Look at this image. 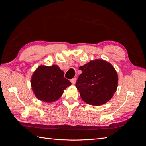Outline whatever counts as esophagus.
Wrapping results in <instances>:
<instances>
[{"label": "esophagus", "mask_w": 146, "mask_h": 146, "mask_svg": "<svg viewBox=\"0 0 146 146\" xmlns=\"http://www.w3.org/2000/svg\"><path fill=\"white\" fill-rule=\"evenodd\" d=\"M76 80H77L76 78H73L71 79V80H70V82H71V83L73 84V85H74V84L76 82Z\"/></svg>", "instance_id": "1"}]
</instances>
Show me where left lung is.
<instances>
[{"mask_svg": "<svg viewBox=\"0 0 146 146\" xmlns=\"http://www.w3.org/2000/svg\"><path fill=\"white\" fill-rule=\"evenodd\" d=\"M79 69L82 73L76 86L84 102L98 106L112 98L117 90L118 77L111 64L102 60H96L80 66Z\"/></svg>", "mask_w": 146, "mask_h": 146, "instance_id": "obj_1", "label": "left lung"}]
</instances>
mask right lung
Wrapping results in <instances>:
<instances>
[{
	"label": "right lung",
	"mask_w": 146,
	"mask_h": 146,
	"mask_svg": "<svg viewBox=\"0 0 146 146\" xmlns=\"http://www.w3.org/2000/svg\"><path fill=\"white\" fill-rule=\"evenodd\" d=\"M57 65L40 66L33 74L31 86L36 98L46 102L58 100L66 88L71 85Z\"/></svg>",
	"instance_id": "add662e5"
}]
</instances>
